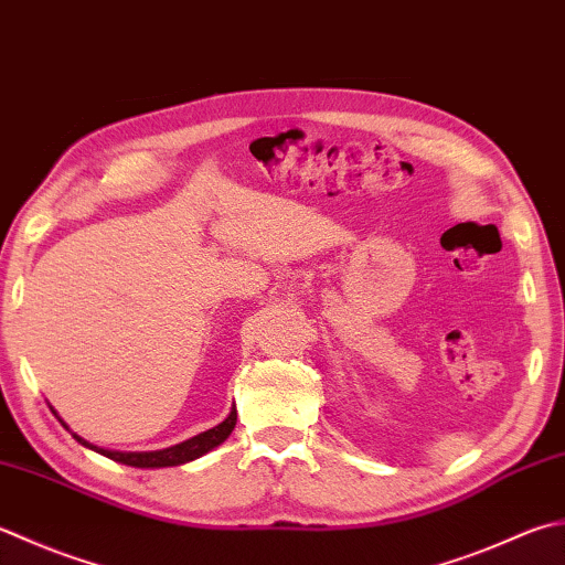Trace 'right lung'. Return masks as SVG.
Listing matches in <instances>:
<instances>
[{"instance_id": "right-lung-1", "label": "right lung", "mask_w": 565, "mask_h": 565, "mask_svg": "<svg viewBox=\"0 0 565 565\" xmlns=\"http://www.w3.org/2000/svg\"><path fill=\"white\" fill-rule=\"evenodd\" d=\"M53 414H55V412H53ZM58 422H61V416H58ZM61 424H63V422H61ZM235 424H237V412H235V406H232L230 416H227L225 422L220 424V426L205 430V434H201V436L188 438V440H183V444H179V446H171V448H163V450H151V452H117V450H103V448H97V446H90V444H87V440H83L77 434H73V430H71L68 426H65V424H63V426L71 430L77 444H83V446H87V448L103 452V456H107L109 460L121 462V466H131V468H171V466H181V462L201 458V456H205L207 450H213L215 446L223 444V440L232 434V428H235Z\"/></svg>"}]
</instances>
